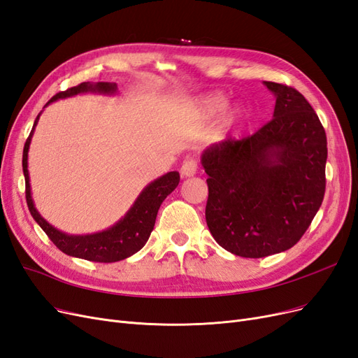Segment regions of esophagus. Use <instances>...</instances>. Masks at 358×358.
<instances>
[{
  "instance_id": "1",
  "label": "esophagus",
  "mask_w": 358,
  "mask_h": 358,
  "mask_svg": "<svg viewBox=\"0 0 358 358\" xmlns=\"http://www.w3.org/2000/svg\"><path fill=\"white\" fill-rule=\"evenodd\" d=\"M196 171H198V162H196L194 159H186L181 165V176L182 177H193L196 174Z\"/></svg>"
}]
</instances>
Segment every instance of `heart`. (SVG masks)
Wrapping results in <instances>:
<instances>
[{
  "label": "heart",
  "instance_id": "b5f03b06",
  "mask_svg": "<svg viewBox=\"0 0 358 358\" xmlns=\"http://www.w3.org/2000/svg\"><path fill=\"white\" fill-rule=\"evenodd\" d=\"M227 107V98L220 95V94H211V95H206L199 101V113L202 114L203 117H217L218 114L223 113L224 108ZM245 108L244 107H235L232 108L226 119H224V126L226 129L229 131H235L239 128V124L244 122L245 119Z\"/></svg>",
  "mask_w": 358,
  "mask_h": 358
}]
</instances>
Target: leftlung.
Here are the masks:
<instances>
[{"label": "left lung", "mask_w": 358, "mask_h": 358, "mask_svg": "<svg viewBox=\"0 0 358 358\" xmlns=\"http://www.w3.org/2000/svg\"><path fill=\"white\" fill-rule=\"evenodd\" d=\"M273 119L255 135L203 150L208 201L205 218L217 244L259 259L292 248L303 236L326 192L327 138L305 96L263 82Z\"/></svg>", "instance_id": "1"}]
</instances>
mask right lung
I'll return each instance as SVG.
<instances>
[{
	"instance_id": "right-lung-1",
	"label": "right lung",
	"mask_w": 358,
	"mask_h": 358,
	"mask_svg": "<svg viewBox=\"0 0 358 358\" xmlns=\"http://www.w3.org/2000/svg\"><path fill=\"white\" fill-rule=\"evenodd\" d=\"M116 92V83L85 82L71 89H66L65 92L56 94L48 103H45V107L57 99L71 98L80 94L114 95ZM40 114L37 116L36 122H34L32 131L24 147V157H22V168H24L27 186V203L32 218L40 224V227L44 230L45 235L50 238L53 244L68 256L99 263H113L131 257L145 245V242L148 241L150 234H152V230L155 227L156 215L160 205L166 199V196L174 192L178 186L180 174L177 171H172L147 184L143 192L138 194V198L135 199L128 213H126L116 224L102 230V232L89 235H68L65 232H61V230L53 227L48 220H44L41 217V214L36 208V205H34V199L31 194L28 152L34 131H36V126L40 119Z\"/></svg>"
}]
</instances>
